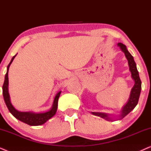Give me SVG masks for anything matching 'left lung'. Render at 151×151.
<instances>
[{"mask_svg":"<svg viewBox=\"0 0 151 151\" xmlns=\"http://www.w3.org/2000/svg\"><path fill=\"white\" fill-rule=\"evenodd\" d=\"M118 46L120 47V49L124 53L125 56L128 60V63L129 65V69L131 72V76L133 78V79L135 81V84H134L133 87L132 88L131 95H130L129 100L127 103V104L123 107L122 110V113L120 115L121 118L124 117L126 115H127L136 106V105L137 104L138 100H139L140 92H141V88H142V82L140 80L139 73L136 67V64L134 61L133 57L132 56V55L129 52V51L127 50V47L124 45H123L122 43L119 42ZM93 115H98L102 118H104L106 120H110V117L108 116V115L105 114V113H92Z\"/></svg>","mask_w":151,"mask_h":151,"instance_id":"8db88e82","label":"left lung"}]
</instances>
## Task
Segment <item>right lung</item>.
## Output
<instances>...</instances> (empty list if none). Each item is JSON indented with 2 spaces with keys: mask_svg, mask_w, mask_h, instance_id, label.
I'll return each instance as SVG.
<instances>
[{
  "mask_svg": "<svg viewBox=\"0 0 151 151\" xmlns=\"http://www.w3.org/2000/svg\"><path fill=\"white\" fill-rule=\"evenodd\" d=\"M15 55L12 58L11 62H10L9 65L7 66V73L5 74V81H4L3 85V94L4 100L6 105H7L8 109H9V112L18 119V120L22 122L27 124L30 126H39L42 125L43 124L46 122L51 118L53 115L55 114L58 108V98L60 95L61 91L58 93L54 98V101H53V104L50 110L47 112L43 113H34L31 112H20L15 109V108L12 106L10 102L9 99V92H8V84H9V80H8V71H9V66L11 65L12 61L16 57Z\"/></svg>",
  "mask_w": 151,
  "mask_h": 151,
  "instance_id": "1",
  "label": "right lung"
}]
</instances>
